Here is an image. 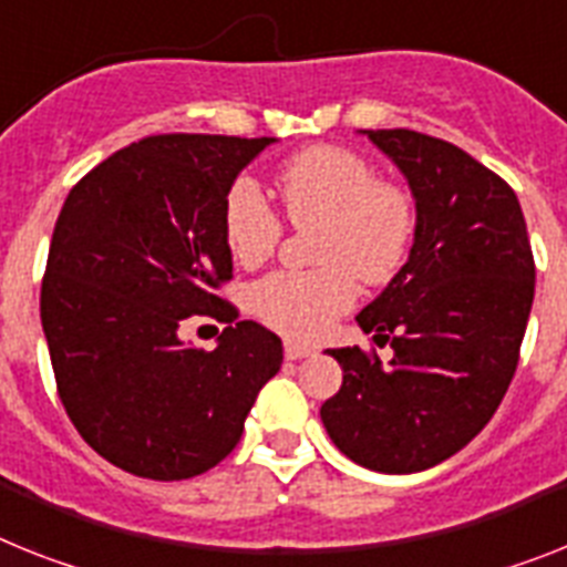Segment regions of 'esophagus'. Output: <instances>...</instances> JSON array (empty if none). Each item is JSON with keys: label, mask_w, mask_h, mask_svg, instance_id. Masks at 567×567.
Listing matches in <instances>:
<instances>
[{"label": "esophagus", "mask_w": 567, "mask_h": 567, "mask_svg": "<svg viewBox=\"0 0 567 567\" xmlns=\"http://www.w3.org/2000/svg\"><path fill=\"white\" fill-rule=\"evenodd\" d=\"M311 354V346H302V342H293V340H285V357L288 360H302V357Z\"/></svg>", "instance_id": "esophagus-1"}]
</instances>
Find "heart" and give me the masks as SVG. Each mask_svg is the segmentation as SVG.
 <instances>
[{
  "label": "heart",
  "instance_id": "b5f03b06",
  "mask_svg": "<svg viewBox=\"0 0 567 567\" xmlns=\"http://www.w3.org/2000/svg\"><path fill=\"white\" fill-rule=\"evenodd\" d=\"M285 213L313 230V270H276L247 293L256 320L293 340H313L357 299V276L389 282L415 241L412 195L380 178L369 158L342 146H313L279 173ZM221 236L245 268L270 259L282 239V218L254 178H236L221 204Z\"/></svg>",
  "mask_w": 567,
  "mask_h": 567
}]
</instances>
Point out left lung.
<instances>
[{
  "label": "left lung",
  "instance_id": "8db88e82",
  "mask_svg": "<svg viewBox=\"0 0 567 567\" xmlns=\"http://www.w3.org/2000/svg\"><path fill=\"white\" fill-rule=\"evenodd\" d=\"M415 195L409 259L357 313L389 365L363 349H328L342 386L320 409L342 455L374 473H421L487 426L516 374L536 265L516 193L441 137L365 130Z\"/></svg>",
  "mask_w": 567,
  "mask_h": 567
}]
</instances>
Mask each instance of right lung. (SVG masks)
I'll return each mask as SVG.
<instances>
[{"mask_svg":"<svg viewBox=\"0 0 567 567\" xmlns=\"http://www.w3.org/2000/svg\"><path fill=\"white\" fill-rule=\"evenodd\" d=\"M276 137L152 135L74 184L54 225L40 317L56 392L94 453L141 478L207 473L239 444L282 340L218 297L233 279L221 204ZM189 316L228 328L213 352Z\"/></svg>","mask_w":567,"mask_h":567,"instance_id":"right-lung-1","label":"right lung"}]
</instances>
